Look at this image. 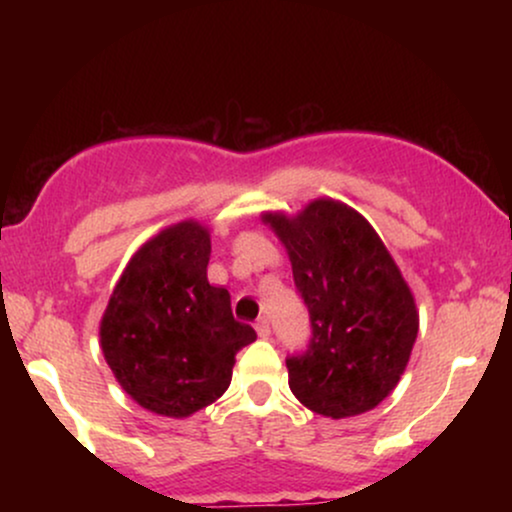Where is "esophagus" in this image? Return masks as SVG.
Here are the masks:
<instances>
[{
    "label": "esophagus",
    "mask_w": 512,
    "mask_h": 512,
    "mask_svg": "<svg viewBox=\"0 0 512 512\" xmlns=\"http://www.w3.org/2000/svg\"><path fill=\"white\" fill-rule=\"evenodd\" d=\"M257 334H260L262 339H267L269 334H272V327H269L267 317H260V320H257Z\"/></svg>",
    "instance_id": "esophagus-1"
}]
</instances>
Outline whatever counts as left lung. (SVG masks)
Masks as SVG:
<instances>
[{
    "label": "left lung",
    "instance_id": "8db88e82",
    "mask_svg": "<svg viewBox=\"0 0 512 512\" xmlns=\"http://www.w3.org/2000/svg\"><path fill=\"white\" fill-rule=\"evenodd\" d=\"M286 245L310 315V342L286 356L289 387L310 411L363 414L395 390L419 332L407 281L373 226L334 199L303 214H264Z\"/></svg>",
    "mask_w": 512,
    "mask_h": 512
}]
</instances>
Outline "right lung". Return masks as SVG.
Masks as SVG:
<instances>
[{"label": "right lung", "mask_w": 512, "mask_h": 512, "mask_svg": "<svg viewBox=\"0 0 512 512\" xmlns=\"http://www.w3.org/2000/svg\"><path fill=\"white\" fill-rule=\"evenodd\" d=\"M209 255V231L197 221L161 231L129 260L101 322L117 383L170 419L216 402L231 385L236 354L257 339L233 317L231 293L209 284Z\"/></svg>", "instance_id": "1"}]
</instances>
